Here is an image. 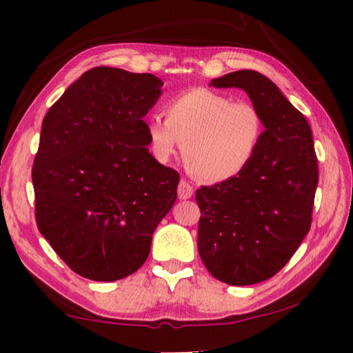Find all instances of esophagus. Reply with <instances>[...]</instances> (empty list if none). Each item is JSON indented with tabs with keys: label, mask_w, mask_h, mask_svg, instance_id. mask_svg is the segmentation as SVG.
<instances>
[{
	"label": "esophagus",
	"mask_w": 353,
	"mask_h": 353,
	"mask_svg": "<svg viewBox=\"0 0 353 353\" xmlns=\"http://www.w3.org/2000/svg\"><path fill=\"white\" fill-rule=\"evenodd\" d=\"M177 193L181 199H190L193 196V187L187 181H181L177 187Z\"/></svg>",
	"instance_id": "obj_1"
}]
</instances>
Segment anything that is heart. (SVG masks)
I'll return each mask as SVG.
<instances>
[{
    "label": "heart",
    "mask_w": 353,
    "mask_h": 353,
    "mask_svg": "<svg viewBox=\"0 0 353 353\" xmlns=\"http://www.w3.org/2000/svg\"><path fill=\"white\" fill-rule=\"evenodd\" d=\"M165 115L146 124L148 145L159 162L174 157L183 141L188 170L204 181L221 182L252 162L265 134L261 112L210 88H190L165 104Z\"/></svg>",
    "instance_id": "1"
}]
</instances>
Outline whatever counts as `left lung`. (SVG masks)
<instances>
[{"instance_id": "left-lung-1", "label": "left lung", "mask_w": 353, "mask_h": 353, "mask_svg": "<svg viewBox=\"0 0 353 353\" xmlns=\"http://www.w3.org/2000/svg\"><path fill=\"white\" fill-rule=\"evenodd\" d=\"M210 85L246 92L261 112L265 134L246 170L196 191L198 250L221 282L260 283L290 261L312 225L319 179L312 128L259 71H234Z\"/></svg>"}]
</instances>
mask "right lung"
Listing matches in <instances>:
<instances>
[{
  "label": "right lung",
  "mask_w": 353,
  "mask_h": 353,
  "mask_svg": "<svg viewBox=\"0 0 353 353\" xmlns=\"http://www.w3.org/2000/svg\"><path fill=\"white\" fill-rule=\"evenodd\" d=\"M162 87L149 73L92 68L41 123L32 166L35 221L82 277L113 282L134 274L177 199V171L149 152L143 121Z\"/></svg>",
  "instance_id": "obj_1"
}]
</instances>
